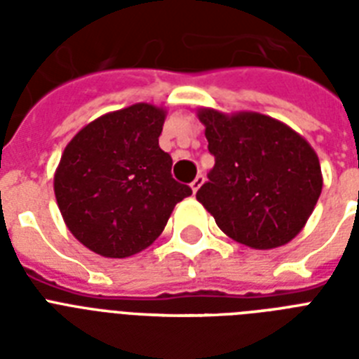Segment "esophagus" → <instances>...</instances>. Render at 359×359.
I'll list each match as a JSON object with an SVG mask.
<instances>
[{
    "instance_id": "1",
    "label": "esophagus",
    "mask_w": 359,
    "mask_h": 359,
    "mask_svg": "<svg viewBox=\"0 0 359 359\" xmlns=\"http://www.w3.org/2000/svg\"><path fill=\"white\" fill-rule=\"evenodd\" d=\"M203 182H205V177H203V175H197L196 179L191 180L190 188H191V190H194V191H197V190H199V188H201Z\"/></svg>"
}]
</instances>
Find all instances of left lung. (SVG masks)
I'll list each match as a JSON object with an SVG mask.
<instances>
[{
	"label": "left lung",
	"instance_id": "obj_1",
	"mask_svg": "<svg viewBox=\"0 0 359 359\" xmlns=\"http://www.w3.org/2000/svg\"><path fill=\"white\" fill-rule=\"evenodd\" d=\"M214 168L197 201L225 235L255 250L294 238L323 191L320 163L302 135L261 114L201 109Z\"/></svg>",
	"mask_w": 359,
	"mask_h": 359
}]
</instances>
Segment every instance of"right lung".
<instances>
[{"label": "right lung", "mask_w": 359, "mask_h": 359, "mask_svg": "<svg viewBox=\"0 0 359 359\" xmlns=\"http://www.w3.org/2000/svg\"><path fill=\"white\" fill-rule=\"evenodd\" d=\"M163 119V109L134 104L89 123L65 149L53 179L59 210L98 255L123 259L149 248L175 205L191 196L158 145Z\"/></svg>", "instance_id": "right-lung-1"}]
</instances>
